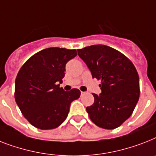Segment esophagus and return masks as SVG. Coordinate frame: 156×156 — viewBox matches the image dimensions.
I'll use <instances>...</instances> for the list:
<instances>
[{
	"instance_id": "obj_1",
	"label": "esophagus",
	"mask_w": 156,
	"mask_h": 156,
	"mask_svg": "<svg viewBox=\"0 0 156 156\" xmlns=\"http://www.w3.org/2000/svg\"><path fill=\"white\" fill-rule=\"evenodd\" d=\"M86 93H87V92H83V91H82V92H81V94H85Z\"/></svg>"
}]
</instances>
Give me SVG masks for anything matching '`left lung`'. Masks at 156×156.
Here are the masks:
<instances>
[{"instance_id": "1", "label": "left lung", "mask_w": 156, "mask_h": 156, "mask_svg": "<svg viewBox=\"0 0 156 156\" xmlns=\"http://www.w3.org/2000/svg\"><path fill=\"white\" fill-rule=\"evenodd\" d=\"M78 56L93 78L101 81L100 95L87 111L91 121L103 129H115L131 115L140 98V78L131 61L117 49L94 45L78 49Z\"/></svg>"}]
</instances>
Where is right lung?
I'll return each mask as SVG.
<instances>
[{"label":"right lung","instance_id":"add662e5","mask_svg":"<svg viewBox=\"0 0 156 156\" xmlns=\"http://www.w3.org/2000/svg\"><path fill=\"white\" fill-rule=\"evenodd\" d=\"M76 55V49L47 48L34 54L18 71L15 101L37 128H57L66 119L71 102L80 97L78 89L65 91L58 84L65 76L66 64Z\"/></svg>","mask_w":156,"mask_h":156}]
</instances>
